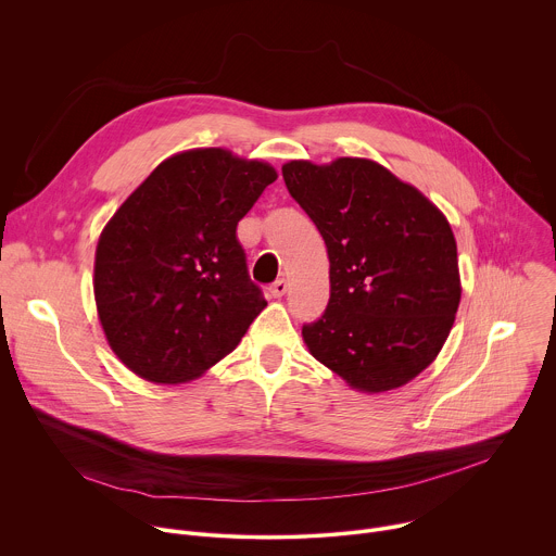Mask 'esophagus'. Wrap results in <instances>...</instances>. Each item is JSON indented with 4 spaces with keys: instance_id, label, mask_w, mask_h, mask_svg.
I'll return each mask as SVG.
<instances>
[{
    "instance_id": "obj_1",
    "label": "esophagus",
    "mask_w": 556,
    "mask_h": 556,
    "mask_svg": "<svg viewBox=\"0 0 556 556\" xmlns=\"http://www.w3.org/2000/svg\"><path fill=\"white\" fill-rule=\"evenodd\" d=\"M286 290H288V281H286V279H277V281L270 286V294H273L275 299L283 296Z\"/></svg>"
}]
</instances>
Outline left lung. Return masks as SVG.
Masks as SVG:
<instances>
[{
    "label": "left lung",
    "instance_id": "8db88e82",
    "mask_svg": "<svg viewBox=\"0 0 556 556\" xmlns=\"http://www.w3.org/2000/svg\"><path fill=\"white\" fill-rule=\"evenodd\" d=\"M281 174L330 260L328 307L301 330L309 354L358 391L409 382L442 350L462 296L446 217L365 157L290 161Z\"/></svg>",
    "mask_w": 556,
    "mask_h": 556
}]
</instances>
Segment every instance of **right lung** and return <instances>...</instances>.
Returning a JSON list of instances; mask_svg holds the SVG:
<instances>
[{
  "instance_id": "obj_1",
  "label": "right lung",
  "mask_w": 556,
  "mask_h": 556,
  "mask_svg": "<svg viewBox=\"0 0 556 556\" xmlns=\"http://www.w3.org/2000/svg\"><path fill=\"white\" fill-rule=\"evenodd\" d=\"M277 180L226 149L167 157L101 232L94 299L114 354L140 378L176 384L230 354L266 307L237 240Z\"/></svg>"
}]
</instances>
